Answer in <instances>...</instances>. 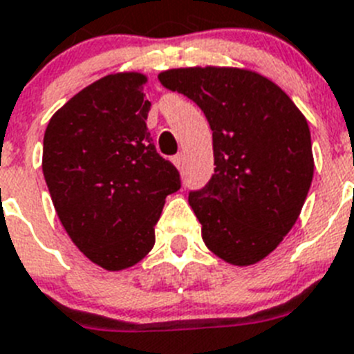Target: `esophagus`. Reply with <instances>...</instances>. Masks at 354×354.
I'll list each match as a JSON object with an SVG mask.
<instances>
[{"mask_svg":"<svg viewBox=\"0 0 354 354\" xmlns=\"http://www.w3.org/2000/svg\"><path fill=\"white\" fill-rule=\"evenodd\" d=\"M173 164L176 165L178 169H180L181 165H183V156H181V155H176V156H173Z\"/></svg>","mask_w":354,"mask_h":354,"instance_id":"34e87169","label":"esophagus"}]
</instances>
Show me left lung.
Masks as SVG:
<instances>
[{
  "instance_id": "1",
  "label": "left lung",
  "mask_w": 354,
  "mask_h": 354,
  "mask_svg": "<svg viewBox=\"0 0 354 354\" xmlns=\"http://www.w3.org/2000/svg\"><path fill=\"white\" fill-rule=\"evenodd\" d=\"M158 80L194 101L212 128L214 174L189 192L203 241L232 266L260 262L296 224L312 185L305 115L254 71L185 67Z\"/></svg>"
}]
</instances>
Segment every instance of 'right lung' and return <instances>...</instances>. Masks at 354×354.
<instances>
[{"instance_id": "right-lung-1", "label": "right lung", "mask_w": 354, "mask_h": 354, "mask_svg": "<svg viewBox=\"0 0 354 354\" xmlns=\"http://www.w3.org/2000/svg\"><path fill=\"white\" fill-rule=\"evenodd\" d=\"M147 78L118 73L71 97L49 119L42 173L58 219L91 262L121 270L155 245L180 173L156 153L146 119Z\"/></svg>"}]
</instances>
